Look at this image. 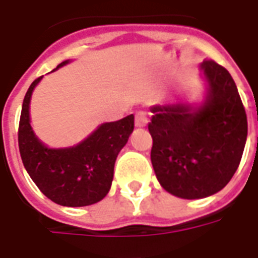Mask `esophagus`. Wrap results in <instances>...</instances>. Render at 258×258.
Masks as SVG:
<instances>
[{"label":"esophagus","instance_id":"esophagus-1","mask_svg":"<svg viewBox=\"0 0 258 258\" xmlns=\"http://www.w3.org/2000/svg\"><path fill=\"white\" fill-rule=\"evenodd\" d=\"M147 116L145 112H137V115H135V125H137L138 128H142L145 125L147 124Z\"/></svg>","mask_w":258,"mask_h":258}]
</instances>
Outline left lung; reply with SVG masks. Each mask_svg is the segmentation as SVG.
I'll list each match as a JSON object with an SVG mask.
<instances>
[{
    "instance_id": "left-lung-1",
    "label": "left lung",
    "mask_w": 258,
    "mask_h": 258,
    "mask_svg": "<svg viewBox=\"0 0 258 258\" xmlns=\"http://www.w3.org/2000/svg\"><path fill=\"white\" fill-rule=\"evenodd\" d=\"M200 101H174L150 108L151 164L166 192L203 199L223 189L242 158L246 113L235 82L214 60L200 63Z\"/></svg>"
}]
</instances>
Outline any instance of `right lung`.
Instances as JSON below:
<instances>
[{
  "label": "right lung",
  "mask_w": 258,
  "mask_h": 258,
  "mask_svg": "<svg viewBox=\"0 0 258 258\" xmlns=\"http://www.w3.org/2000/svg\"><path fill=\"white\" fill-rule=\"evenodd\" d=\"M70 62L64 60L52 72ZM42 78L29 86L20 116L19 149L25 170L37 188L59 206L85 207L97 203L111 189L117 154L134 131V115L100 124L74 146L48 147L33 131L29 115L33 90Z\"/></svg>",
  "instance_id": "1"
}]
</instances>
